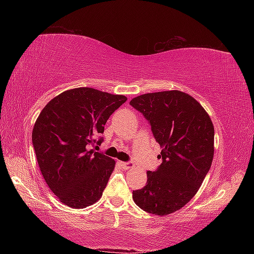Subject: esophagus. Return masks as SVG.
Segmentation results:
<instances>
[{
  "mask_svg": "<svg viewBox=\"0 0 254 254\" xmlns=\"http://www.w3.org/2000/svg\"><path fill=\"white\" fill-rule=\"evenodd\" d=\"M120 165H121L122 168L124 169H130L133 167V163L131 161H121L120 162Z\"/></svg>",
  "mask_w": 254,
  "mask_h": 254,
  "instance_id": "obj_1",
  "label": "esophagus"
}]
</instances>
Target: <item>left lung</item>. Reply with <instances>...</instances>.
Wrapping results in <instances>:
<instances>
[{"mask_svg": "<svg viewBox=\"0 0 254 254\" xmlns=\"http://www.w3.org/2000/svg\"><path fill=\"white\" fill-rule=\"evenodd\" d=\"M151 127L162 148L161 165L148 171L147 185L133 190V200L147 213L168 215L196 195L214 157V127L190 95L179 91L148 93L130 102Z\"/></svg>", "mask_w": 254, "mask_h": 254, "instance_id": "8db88e82", "label": "left lung"}]
</instances>
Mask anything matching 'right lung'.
Instances as JSON below:
<instances>
[{
  "label": "right lung",
  "mask_w": 254,
  "mask_h": 254,
  "mask_svg": "<svg viewBox=\"0 0 254 254\" xmlns=\"http://www.w3.org/2000/svg\"><path fill=\"white\" fill-rule=\"evenodd\" d=\"M126 102L123 95L79 87L56 96L41 111L32 144L41 174L62 203L84 208L101 198L115 161L88 148L103 142L106 121Z\"/></svg>",
  "instance_id": "add662e5"
}]
</instances>
